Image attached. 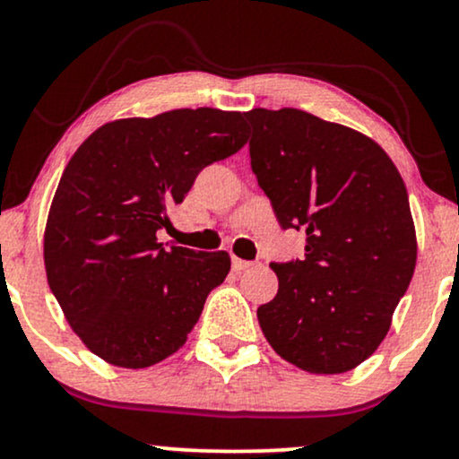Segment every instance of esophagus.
I'll return each mask as SVG.
<instances>
[{"label": "esophagus", "instance_id": "obj_1", "mask_svg": "<svg viewBox=\"0 0 459 459\" xmlns=\"http://www.w3.org/2000/svg\"><path fill=\"white\" fill-rule=\"evenodd\" d=\"M252 267V263L250 261H244V259H237V256H233V270L239 273V272H244V270H250Z\"/></svg>", "mask_w": 459, "mask_h": 459}]
</instances>
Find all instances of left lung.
<instances>
[{
	"instance_id": "8db88e82",
	"label": "left lung",
	"mask_w": 459,
	"mask_h": 459,
	"mask_svg": "<svg viewBox=\"0 0 459 459\" xmlns=\"http://www.w3.org/2000/svg\"><path fill=\"white\" fill-rule=\"evenodd\" d=\"M252 172L282 229L307 230L302 261L272 263L278 293L256 310L278 356L317 376L380 347L412 281L416 230L386 151L302 109H250Z\"/></svg>"
}]
</instances>
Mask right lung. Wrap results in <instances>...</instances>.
Masks as SVG:
<instances>
[{
	"label": "right lung",
	"instance_id": "add662e5",
	"mask_svg": "<svg viewBox=\"0 0 459 459\" xmlns=\"http://www.w3.org/2000/svg\"><path fill=\"white\" fill-rule=\"evenodd\" d=\"M241 112L172 109L105 123L71 157L45 226L47 282L82 343L123 368L186 345L229 252L170 246L168 209L209 163L247 142Z\"/></svg>",
	"mask_w": 459,
	"mask_h": 459
}]
</instances>
